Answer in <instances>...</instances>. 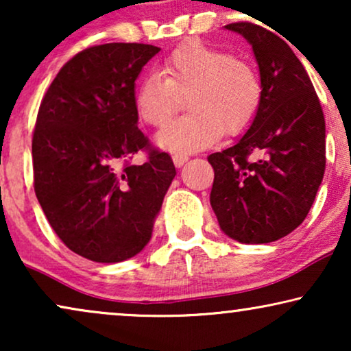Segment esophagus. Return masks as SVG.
<instances>
[{
  "label": "esophagus",
  "mask_w": 351,
  "mask_h": 351,
  "mask_svg": "<svg viewBox=\"0 0 351 351\" xmlns=\"http://www.w3.org/2000/svg\"><path fill=\"white\" fill-rule=\"evenodd\" d=\"M172 161H174L176 167H182L186 161H189V156H186V155H174V156H172Z\"/></svg>",
  "instance_id": "34e87169"
}]
</instances>
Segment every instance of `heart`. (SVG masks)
<instances>
[{"label": "heart", "instance_id": "heart-1", "mask_svg": "<svg viewBox=\"0 0 351 351\" xmlns=\"http://www.w3.org/2000/svg\"><path fill=\"white\" fill-rule=\"evenodd\" d=\"M191 113L174 119L156 143L177 155L204 150L220 134L241 132L262 100L261 80L247 62L201 41H189L165 57L161 75L138 83L136 110L143 123L161 128L176 113L179 94H188Z\"/></svg>", "mask_w": 351, "mask_h": 351}]
</instances>
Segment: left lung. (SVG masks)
I'll return each mask as SVG.
<instances>
[{
	"label": "left lung",
	"instance_id": "1",
	"mask_svg": "<svg viewBox=\"0 0 351 351\" xmlns=\"http://www.w3.org/2000/svg\"><path fill=\"white\" fill-rule=\"evenodd\" d=\"M225 30L252 46L262 100L247 131L208 156L214 167L210 206L228 238L271 243L304 222L323 180V110L304 65L281 36L249 22Z\"/></svg>",
	"mask_w": 351,
	"mask_h": 351
}]
</instances>
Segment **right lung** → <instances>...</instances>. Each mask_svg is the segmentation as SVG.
Returning a JSON list of instances; mask_svg holds the SVG:
<instances>
[{"mask_svg":"<svg viewBox=\"0 0 351 351\" xmlns=\"http://www.w3.org/2000/svg\"><path fill=\"white\" fill-rule=\"evenodd\" d=\"M160 47L108 43L84 49L62 66L40 105L32 155L35 193L46 219L78 256L117 263L137 256L176 167L150 150L137 128L136 80Z\"/></svg>","mask_w":351,"mask_h":351,"instance_id":"obj_1","label":"right lung"}]
</instances>
